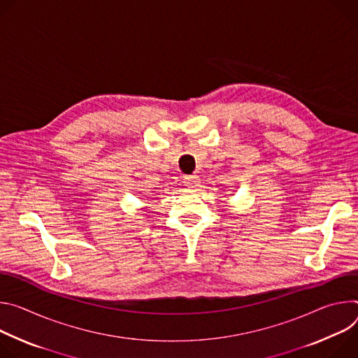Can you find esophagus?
I'll list each match as a JSON object with an SVG mask.
<instances>
[{"instance_id": "34e87169", "label": "esophagus", "mask_w": 358, "mask_h": 358, "mask_svg": "<svg viewBox=\"0 0 358 358\" xmlns=\"http://www.w3.org/2000/svg\"><path fill=\"white\" fill-rule=\"evenodd\" d=\"M183 183H185V186H186L187 189H194V187L199 186L201 179H199V176H197V175H192V176H186V178L183 179Z\"/></svg>"}]
</instances>
